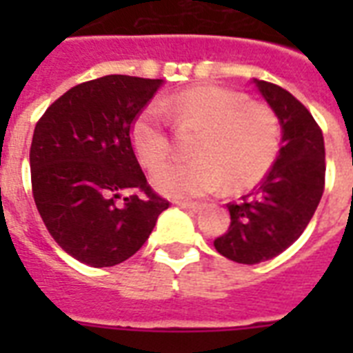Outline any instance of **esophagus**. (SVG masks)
<instances>
[{
    "instance_id": "obj_1",
    "label": "esophagus",
    "mask_w": 353,
    "mask_h": 353,
    "mask_svg": "<svg viewBox=\"0 0 353 353\" xmlns=\"http://www.w3.org/2000/svg\"><path fill=\"white\" fill-rule=\"evenodd\" d=\"M179 207H181V209H185V210H188V212H198L199 209H201V203H194V201H179Z\"/></svg>"
}]
</instances>
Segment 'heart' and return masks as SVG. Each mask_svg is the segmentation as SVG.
Masks as SVG:
<instances>
[{
  "instance_id": "heart-1",
  "label": "heart",
  "mask_w": 353,
  "mask_h": 353,
  "mask_svg": "<svg viewBox=\"0 0 353 353\" xmlns=\"http://www.w3.org/2000/svg\"><path fill=\"white\" fill-rule=\"evenodd\" d=\"M168 113L179 128L198 130L190 154L155 170L154 183L172 198H199L218 190H245L262 181L280 152V122L262 102L223 85L205 84L148 104L133 119L130 137L139 161L155 168L172 154Z\"/></svg>"
}]
</instances>
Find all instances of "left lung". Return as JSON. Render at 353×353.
<instances>
[{"mask_svg": "<svg viewBox=\"0 0 353 353\" xmlns=\"http://www.w3.org/2000/svg\"><path fill=\"white\" fill-rule=\"evenodd\" d=\"M282 126V148L269 174L240 201L227 203L231 225L214 240L216 251L238 263L271 260L293 245L324 192V137L313 115L290 91L254 80Z\"/></svg>", "mask_w": 353, "mask_h": 353, "instance_id": "1", "label": "left lung"}]
</instances>
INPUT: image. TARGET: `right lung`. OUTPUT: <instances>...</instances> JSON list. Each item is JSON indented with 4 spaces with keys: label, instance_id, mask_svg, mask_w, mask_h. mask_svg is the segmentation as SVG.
I'll list each match as a JSON object with an SVG mask.
<instances>
[{
    "label": "right lung",
    "instance_id": "obj_1",
    "mask_svg": "<svg viewBox=\"0 0 353 353\" xmlns=\"http://www.w3.org/2000/svg\"><path fill=\"white\" fill-rule=\"evenodd\" d=\"M161 82L128 74L82 82L36 122L29 154L36 209L58 245L91 268L133 256L170 205L148 185L130 137Z\"/></svg>",
    "mask_w": 353,
    "mask_h": 353
}]
</instances>
